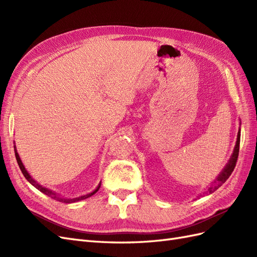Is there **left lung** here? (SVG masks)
<instances>
[{"instance_id": "left-lung-1", "label": "left lung", "mask_w": 257, "mask_h": 257, "mask_svg": "<svg viewBox=\"0 0 257 257\" xmlns=\"http://www.w3.org/2000/svg\"><path fill=\"white\" fill-rule=\"evenodd\" d=\"M239 145H240V128H239V131H238L237 141H236V145H235V148H234V151H232V154H231L230 159L228 160L227 164L225 165V167L223 168V170L220 173V175L214 179V181H213L211 184H210V186H208L207 190H206L203 194H200V195H198L197 198L200 197V196L206 195V194H212L214 191H216L217 189H219L220 186L229 178V176H230L231 173H232V170H234V168H235V166H236V162H237L238 154H239Z\"/></svg>"}]
</instances>
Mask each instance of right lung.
<instances>
[{
    "label": "right lung",
    "mask_w": 257,
    "mask_h": 257,
    "mask_svg": "<svg viewBox=\"0 0 257 257\" xmlns=\"http://www.w3.org/2000/svg\"><path fill=\"white\" fill-rule=\"evenodd\" d=\"M14 148H15V154H16V160H17V163H18V165H19V167H20V169H21V172H22L23 176H25L27 180H28L31 184H32L33 186H35V188H36L38 191H41L42 193L46 194V195L50 196V197H51V198H53V199H56V200H58V201H61V203L72 204V203H76V201H79V200H82V199L88 198V197H90V196H92V195H94V194L99 190L100 182L98 183V185L96 186V189H95L94 191L91 192V193H89V194H85V195L77 196V197H73V198H72V197H63V196H60V194L56 193L54 191H51V190H49V189H47V188H45V186L41 185L40 183H37V182L34 180V179H33L32 177H31V175L28 173V170L26 169L25 165H23V163H22V161H21V159H20V157H19V154H18L17 149H16V145L14 146Z\"/></svg>",
    "instance_id": "obj_1"
}]
</instances>
